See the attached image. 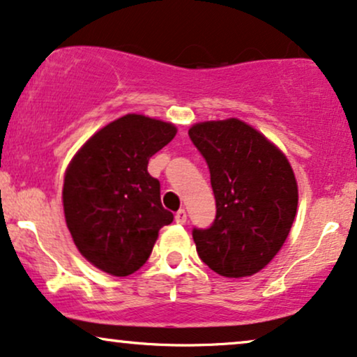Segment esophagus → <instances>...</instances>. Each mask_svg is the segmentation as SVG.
Returning <instances> with one entry per match:
<instances>
[{
	"label": "esophagus",
	"instance_id": "1",
	"mask_svg": "<svg viewBox=\"0 0 357 357\" xmlns=\"http://www.w3.org/2000/svg\"><path fill=\"white\" fill-rule=\"evenodd\" d=\"M186 219H188V214H186V211H184V209H179L174 214V220L178 224H184V222H186Z\"/></svg>",
	"mask_w": 357,
	"mask_h": 357
}]
</instances>
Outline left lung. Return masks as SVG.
<instances>
[{
  "label": "left lung",
  "instance_id": "left-lung-1",
  "mask_svg": "<svg viewBox=\"0 0 357 357\" xmlns=\"http://www.w3.org/2000/svg\"><path fill=\"white\" fill-rule=\"evenodd\" d=\"M189 138L204 156L215 197L209 229H192L201 260L227 278L250 277L278 254L298 206L287 156L237 119L202 121Z\"/></svg>",
  "mask_w": 357,
  "mask_h": 357
}]
</instances>
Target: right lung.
<instances>
[{"label":"right lung","instance_id":"obj_1","mask_svg":"<svg viewBox=\"0 0 357 357\" xmlns=\"http://www.w3.org/2000/svg\"><path fill=\"white\" fill-rule=\"evenodd\" d=\"M176 132L173 123L128 114L90 137L67 166L62 189L67 227L80 254L102 272L115 277L137 272L160 229L173 222L148 161Z\"/></svg>","mask_w":357,"mask_h":357}]
</instances>
